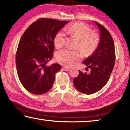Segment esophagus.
I'll return each instance as SVG.
<instances>
[{
	"instance_id": "esophagus-1",
	"label": "esophagus",
	"mask_w": 130,
	"mask_h": 130,
	"mask_svg": "<svg viewBox=\"0 0 130 130\" xmlns=\"http://www.w3.org/2000/svg\"><path fill=\"white\" fill-rule=\"evenodd\" d=\"M62 69L63 70H65V71H68V70H69L70 69L69 68H67V67H63L62 68Z\"/></svg>"
}]
</instances>
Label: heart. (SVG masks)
<instances>
[{
  "mask_svg": "<svg viewBox=\"0 0 130 130\" xmlns=\"http://www.w3.org/2000/svg\"><path fill=\"white\" fill-rule=\"evenodd\" d=\"M65 31L70 36L76 37L79 40L78 47L85 56H89L96 51L99 45L100 38L98 33L92 32L91 27L82 22L73 23L65 28ZM66 38L62 32L57 33L54 39V43L57 48H61L65 45ZM81 58L78 52L72 51L68 49H63L58 52L56 54L57 62L66 67H72L76 61Z\"/></svg>",
  "mask_w": 130,
  "mask_h": 130,
  "instance_id": "obj_1",
  "label": "heart"
}]
</instances>
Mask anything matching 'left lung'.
<instances>
[{
  "label": "left lung",
  "mask_w": 130,
  "mask_h": 130,
  "mask_svg": "<svg viewBox=\"0 0 130 130\" xmlns=\"http://www.w3.org/2000/svg\"><path fill=\"white\" fill-rule=\"evenodd\" d=\"M93 22L100 30V43L96 51L83 61V63L87 66V69H91V73H83L78 70V76L73 79L76 89L86 94L95 93L105 86L115 62L112 37L104 26L95 21Z\"/></svg>",
  "instance_id": "1"
}]
</instances>
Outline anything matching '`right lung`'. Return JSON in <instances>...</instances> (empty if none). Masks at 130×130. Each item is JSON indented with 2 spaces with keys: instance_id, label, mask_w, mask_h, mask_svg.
I'll return each instance as SVG.
<instances>
[{
  "instance_id": "add662e5",
  "label": "right lung",
  "mask_w": 130,
  "mask_h": 130,
  "mask_svg": "<svg viewBox=\"0 0 130 130\" xmlns=\"http://www.w3.org/2000/svg\"><path fill=\"white\" fill-rule=\"evenodd\" d=\"M69 21L41 18L29 26L19 41L16 66L19 80L30 93L42 94L52 88L61 67L46 63L53 57L54 39Z\"/></svg>"
}]
</instances>
